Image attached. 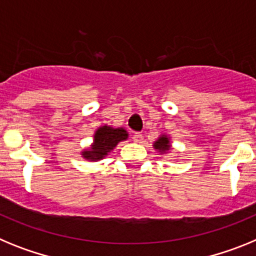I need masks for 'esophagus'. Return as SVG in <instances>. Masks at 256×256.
I'll return each instance as SVG.
<instances>
[{
    "mask_svg": "<svg viewBox=\"0 0 256 256\" xmlns=\"http://www.w3.org/2000/svg\"><path fill=\"white\" fill-rule=\"evenodd\" d=\"M132 140L136 144H142V142H144V136H142L141 133H134V134L132 136Z\"/></svg>",
    "mask_w": 256,
    "mask_h": 256,
    "instance_id": "obj_1",
    "label": "esophagus"
}]
</instances>
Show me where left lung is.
<instances>
[{
    "label": "left lung",
    "instance_id": "8db88e82",
    "mask_svg": "<svg viewBox=\"0 0 256 256\" xmlns=\"http://www.w3.org/2000/svg\"><path fill=\"white\" fill-rule=\"evenodd\" d=\"M154 148H155L158 152L160 154H166L168 151L172 150V144H170V137L166 134H162L159 138L154 142Z\"/></svg>",
    "mask_w": 256,
    "mask_h": 256
}]
</instances>
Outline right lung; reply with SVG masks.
Listing matches in <instances>:
<instances>
[{
	"label": "right lung",
	"instance_id": "1",
	"mask_svg": "<svg viewBox=\"0 0 256 256\" xmlns=\"http://www.w3.org/2000/svg\"><path fill=\"white\" fill-rule=\"evenodd\" d=\"M128 138V132L124 128H114L110 126H102L97 128L94 134V142L91 146L82 151V156L90 162H98L112 152L116 144Z\"/></svg>",
	"mask_w": 256,
	"mask_h": 256
}]
</instances>
